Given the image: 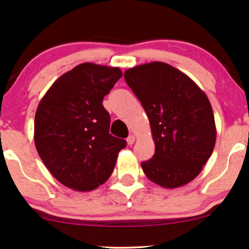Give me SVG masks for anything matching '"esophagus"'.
I'll return each mask as SVG.
<instances>
[{
    "instance_id": "obj_1",
    "label": "esophagus",
    "mask_w": 249,
    "mask_h": 249,
    "mask_svg": "<svg viewBox=\"0 0 249 249\" xmlns=\"http://www.w3.org/2000/svg\"><path fill=\"white\" fill-rule=\"evenodd\" d=\"M135 142V137L133 136V135H129V136L127 137V143L129 144V145H133Z\"/></svg>"
}]
</instances>
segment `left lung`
Returning a JSON list of instances; mask_svg holds the SVG:
<instances>
[{
    "mask_svg": "<svg viewBox=\"0 0 249 249\" xmlns=\"http://www.w3.org/2000/svg\"><path fill=\"white\" fill-rule=\"evenodd\" d=\"M124 79L148 115L156 144L153 157L141 164L145 176L165 188L195 179L216 143L213 112L204 92L164 62L128 69Z\"/></svg>",
    "mask_w": 249,
    "mask_h": 249,
    "instance_id": "left-lung-1",
    "label": "left lung"
}]
</instances>
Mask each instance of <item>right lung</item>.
<instances>
[{"label": "right lung", "mask_w": 249, "mask_h": 249, "mask_svg": "<svg viewBox=\"0 0 249 249\" xmlns=\"http://www.w3.org/2000/svg\"><path fill=\"white\" fill-rule=\"evenodd\" d=\"M119 68L83 63L66 72L40 101L35 143L53 176L69 188L88 192L108 179L127 142L109 134L103 99L121 78Z\"/></svg>", "instance_id": "add662e5"}]
</instances>
